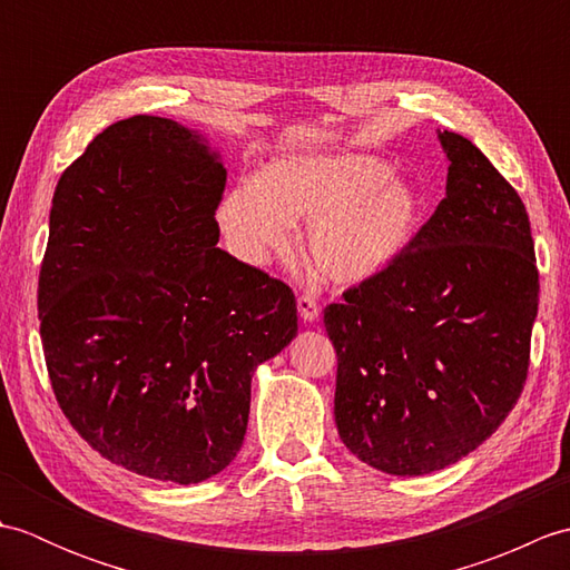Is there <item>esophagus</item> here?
Instances as JSON below:
<instances>
[{
	"label": "esophagus",
	"instance_id": "34e87169",
	"mask_svg": "<svg viewBox=\"0 0 570 570\" xmlns=\"http://www.w3.org/2000/svg\"><path fill=\"white\" fill-rule=\"evenodd\" d=\"M296 306H298V316H301V321H306V323H313V321H318V313H321V306H318V301L313 298V296H308V294H304V296H298V301H296Z\"/></svg>",
	"mask_w": 570,
	"mask_h": 570
}]
</instances>
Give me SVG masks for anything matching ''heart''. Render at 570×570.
Returning a JSON list of instances; mask_svg holds the SVG:
<instances>
[{
  "instance_id": "heart-1",
  "label": "heart",
  "mask_w": 570,
  "mask_h": 570,
  "mask_svg": "<svg viewBox=\"0 0 570 570\" xmlns=\"http://www.w3.org/2000/svg\"><path fill=\"white\" fill-rule=\"evenodd\" d=\"M421 213L419 190L380 156L298 151L229 188L217 223L235 257L262 264L292 247L296 220H308L304 247L313 269L328 284L355 286L404 257Z\"/></svg>"
}]
</instances>
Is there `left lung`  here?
Wrapping results in <instances>:
<instances>
[{"mask_svg": "<svg viewBox=\"0 0 570 570\" xmlns=\"http://www.w3.org/2000/svg\"><path fill=\"white\" fill-rule=\"evenodd\" d=\"M445 198L392 269L323 311L337 353L335 423L390 475L458 463L524 390L539 272L517 190L470 139L439 131Z\"/></svg>", "mask_w": 570, "mask_h": 570, "instance_id": "left-lung-1", "label": "left lung"}]
</instances>
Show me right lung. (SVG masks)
I'll return each mask as SVG.
<instances>
[{
	"label": "right lung",
	"mask_w": 570,
	"mask_h": 570,
	"mask_svg": "<svg viewBox=\"0 0 570 570\" xmlns=\"http://www.w3.org/2000/svg\"><path fill=\"white\" fill-rule=\"evenodd\" d=\"M227 171L208 139L137 115L60 176L39 276L48 377L68 421L137 475L233 463L252 377L298 333L284 282L217 245Z\"/></svg>",
	"instance_id": "1"
}]
</instances>
